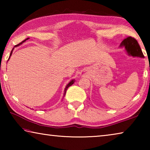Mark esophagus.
I'll list each match as a JSON object with an SVG mask.
<instances>
[{
	"mask_svg": "<svg viewBox=\"0 0 150 150\" xmlns=\"http://www.w3.org/2000/svg\"><path fill=\"white\" fill-rule=\"evenodd\" d=\"M81 75H82V73H81Z\"/></svg>",
	"mask_w": 150,
	"mask_h": 150,
	"instance_id": "obj_1",
	"label": "esophagus"
}]
</instances>
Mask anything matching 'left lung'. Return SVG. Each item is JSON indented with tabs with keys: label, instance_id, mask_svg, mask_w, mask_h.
<instances>
[{
	"label": "left lung",
	"instance_id": "1",
	"mask_svg": "<svg viewBox=\"0 0 150 150\" xmlns=\"http://www.w3.org/2000/svg\"><path fill=\"white\" fill-rule=\"evenodd\" d=\"M120 47H124L128 55L133 57L144 58V54L142 52L140 46L136 39L132 37H128L121 42Z\"/></svg>",
	"mask_w": 150,
	"mask_h": 150
}]
</instances>
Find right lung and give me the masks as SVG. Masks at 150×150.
Listing matches in <instances>:
<instances>
[{"mask_svg":"<svg viewBox=\"0 0 150 150\" xmlns=\"http://www.w3.org/2000/svg\"><path fill=\"white\" fill-rule=\"evenodd\" d=\"M28 38H27L26 40H28ZM26 40H24V41H23V42H21V43H20V44H18V45H15V46H14V47H18V46H19V45H21L22 44V43H23L24 42H25V41H26ZM14 47L13 48V49H12V51H11V54H10V57H9V58H8V60H9V59H10V57H11V55H12V52H13V50L14 49ZM75 79H73V80H71V81H70V82L69 83H68V84L67 85V86H66V87H65V90H64V93H63V98H64V96H65V94H66V91H67V88H68V87H70V86H71L73 84V83H75Z\"/></svg>","mask_w":150,"mask_h":150,"instance_id":"obj_1","label":"right lung"}]
</instances>
